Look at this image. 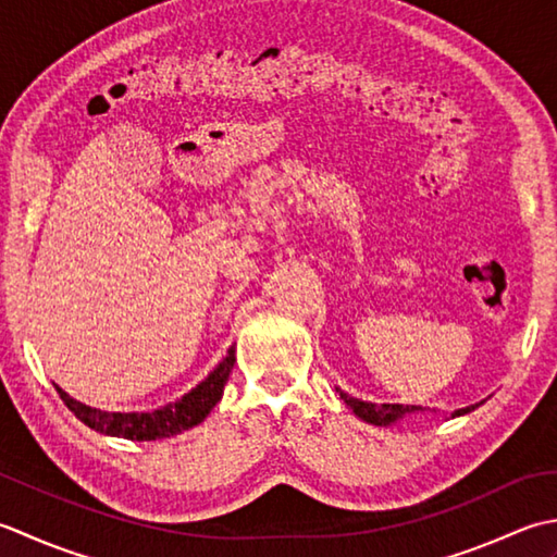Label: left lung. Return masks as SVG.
I'll use <instances>...</instances> for the list:
<instances>
[{
  "label": "left lung",
  "instance_id": "left-lung-1",
  "mask_svg": "<svg viewBox=\"0 0 557 557\" xmlns=\"http://www.w3.org/2000/svg\"><path fill=\"white\" fill-rule=\"evenodd\" d=\"M342 399L346 406L354 408V413L358 418H362V421L368 423H374V425H389L394 421H399V418L404 413H413L418 411V406H401V404H370V401H360V399H354V396H348L342 392ZM479 406V404H475ZM475 406H467V408H459L457 413L454 416H461V413H469L473 411Z\"/></svg>",
  "mask_w": 557,
  "mask_h": 557
}]
</instances>
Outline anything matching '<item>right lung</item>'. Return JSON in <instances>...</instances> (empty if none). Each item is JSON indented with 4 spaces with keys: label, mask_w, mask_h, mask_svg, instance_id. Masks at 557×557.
I'll return each instance as SVG.
<instances>
[{
    "label": "right lung",
    "mask_w": 557,
    "mask_h": 557,
    "mask_svg": "<svg viewBox=\"0 0 557 557\" xmlns=\"http://www.w3.org/2000/svg\"><path fill=\"white\" fill-rule=\"evenodd\" d=\"M233 366H235V350L231 348L221 366L215 368L201 384H197L189 394H185L183 399H177L175 404H168L163 408H158V411H149V413H106L86 404H78L60 387H57V392H60L62 401L78 418V421L98 430V433L139 440V442L163 440L199 425L203 418L209 416L211 408L221 399Z\"/></svg>",
    "instance_id": "obj_1"
}]
</instances>
